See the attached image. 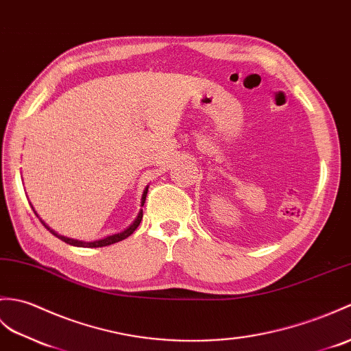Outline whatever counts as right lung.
<instances>
[{
    "label": "right lung",
    "mask_w": 351,
    "mask_h": 351,
    "mask_svg": "<svg viewBox=\"0 0 351 351\" xmlns=\"http://www.w3.org/2000/svg\"><path fill=\"white\" fill-rule=\"evenodd\" d=\"M148 189H149V185H146L145 186V190H143V194H142V199H141V206H143V203H145V200H146V194H148ZM31 205V203H29ZM31 208H32V205H31ZM32 210H34V214L38 217V214L36 213V209L32 208ZM142 217H143V210L141 209L138 210V214H137V217H136V219L134 221L130 224L127 229H124L122 232H119V233H113V234H109V236H106V238H103V239H99V241H89V242H86V241H79V239H73V238H67V236H62V234H58L56 233L53 229H51V227H49L42 218L38 217V219L40 221H42V224L46 227V229L51 232L53 236H56V238L58 239H61V241H64L65 243H70V245H73V247H82V248H99V247H106V245H112V243H115V242H119V241H122V239H125V238H128L130 234H132L137 227H138V224H141V221H142Z\"/></svg>",
    "instance_id": "obj_1"
}]
</instances>
